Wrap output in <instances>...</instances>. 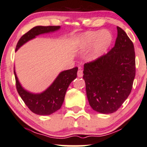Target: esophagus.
I'll return each instance as SVG.
<instances>
[{
	"label": "esophagus",
	"instance_id": "esophagus-1",
	"mask_svg": "<svg viewBox=\"0 0 147 147\" xmlns=\"http://www.w3.org/2000/svg\"><path fill=\"white\" fill-rule=\"evenodd\" d=\"M83 75V71H82V70H81V69H79V70L77 71V76H78V77H82Z\"/></svg>",
	"mask_w": 147,
	"mask_h": 147
}]
</instances>
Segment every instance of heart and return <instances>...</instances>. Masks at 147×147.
Returning <instances> with one entry per match:
<instances>
[{
	"instance_id": "heart-1",
	"label": "heart",
	"mask_w": 147,
	"mask_h": 147,
	"mask_svg": "<svg viewBox=\"0 0 147 147\" xmlns=\"http://www.w3.org/2000/svg\"><path fill=\"white\" fill-rule=\"evenodd\" d=\"M112 41V36L108 31H90L81 35L79 49L86 51L92 48L89 54L90 60H96L101 56Z\"/></svg>"
}]
</instances>
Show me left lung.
I'll return each instance as SVG.
<instances>
[{"mask_svg":"<svg viewBox=\"0 0 147 147\" xmlns=\"http://www.w3.org/2000/svg\"><path fill=\"white\" fill-rule=\"evenodd\" d=\"M117 28L115 46L107 54L85 63L83 79L87 97L94 111L115 112L130 94L136 75L134 44L125 31Z\"/></svg>","mask_w":147,"mask_h":147,"instance_id":"obj_1","label":"left lung"}]
</instances>
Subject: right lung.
Segmentation results:
<instances>
[{"label": "right lung", "instance_id": "obj_1", "mask_svg": "<svg viewBox=\"0 0 147 147\" xmlns=\"http://www.w3.org/2000/svg\"><path fill=\"white\" fill-rule=\"evenodd\" d=\"M60 28V26H38L34 27L20 38L16 45V51L24 43L38 35L55 32ZM77 70L78 68L75 67L61 72L53 83L45 91L40 94H33L24 90L22 87L14 70L17 91L26 105L32 113L39 115H51L59 110L62 107L66 90L70 83L77 77Z\"/></svg>", "mask_w": 147, "mask_h": 147}]
</instances>
